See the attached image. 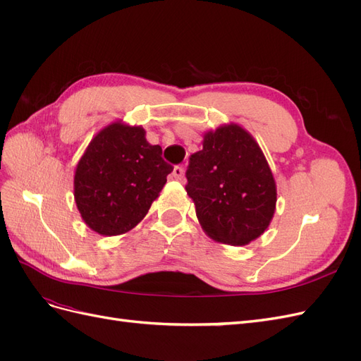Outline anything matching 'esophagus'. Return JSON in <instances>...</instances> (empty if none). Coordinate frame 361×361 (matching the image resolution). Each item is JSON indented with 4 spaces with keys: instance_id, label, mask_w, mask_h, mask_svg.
<instances>
[{
    "instance_id": "1",
    "label": "esophagus",
    "mask_w": 361,
    "mask_h": 361,
    "mask_svg": "<svg viewBox=\"0 0 361 361\" xmlns=\"http://www.w3.org/2000/svg\"><path fill=\"white\" fill-rule=\"evenodd\" d=\"M171 174H173V178H174V179L180 180V179L183 178V169H182L180 166H176V167L173 169V173H171Z\"/></svg>"
}]
</instances>
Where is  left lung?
I'll list each match as a JSON object with an SVG mask.
<instances>
[{
    "label": "left lung",
    "instance_id": "obj_1",
    "mask_svg": "<svg viewBox=\"0 0 361 361\" xmlns=\"http://www.w3.org/2000/svg\"><path fill=\"white\" fill-rule=\"evenodd\" d=\"M187 179L197 220L216 243L247 245L274 216V176L257 141L236 123L204 133L203 149L190 158Z\"/></svg>",
    "mask_w": 361,
    "mask_h": 361
}]
</instances>
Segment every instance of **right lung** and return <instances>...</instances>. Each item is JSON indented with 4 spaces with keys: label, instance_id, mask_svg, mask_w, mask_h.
I'll use <instances>...</instances> for the list:
<instances>
[{
    "label": "right lung",
    "instance_id": "add662e5",
    "mask_svg": "<svg viewBox=\"0 0 361 361\" xmlns=\"http://www.w3.org/2000/svg\"><path fill=\"white\" fill-rule=\"evenodd\" d=\"M161 155L141 126L117 120L102 128L75 169L73 197L84 223L102 236L134 228L173 171Z\"/></svg>",
    "mask_w": 361,
    "mask_h": 361
}]
</instances>
